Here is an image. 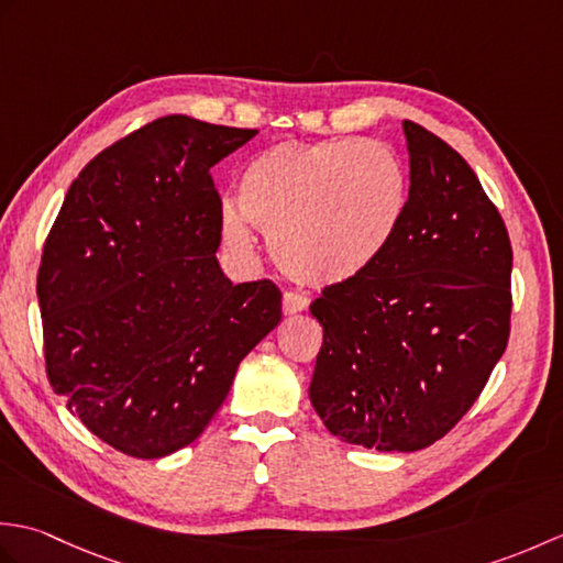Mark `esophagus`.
Wrapping results in <instances>:
<instances>
[{
  "instance_id": "obj_1",
  "label": "esophagus",
  "mask_w": 563,
  "mask_h": 563,
  "mask_svg": "<svg viewBox=\"0 0 563 563\" xmlns=\"http://www.w3.org/2000/svg\"><path fill=\"white\" fill-rule=\"evenodd\" d=\"M309 307V297L300 295V292H285L283 295V314L285 317H292V314H300Z\"/></svg>"
}]
</instances>
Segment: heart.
<instances>
[{
    "mask_svg": "<svg viewBox=\"0 0 563 563\" xmlns=\"http://www.w3.org/2000/svg\"><path fill=\"white\" fill-rule=\"evenodd\" d=\"M406 178L397 157L373 140L285 142L254 154L239 176V208L220 214L224 242L249 254L254 230L271 236L278 266L305 285L361 278L397 236Z\"/></svg>",
    "mask_w": 563,
    "mask_h": 563,
    "instance_id": "obj_1",
    "label": "heart"
}]
</instances>
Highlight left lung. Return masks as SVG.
<instances>
[{"label": "left lung", "mask_w": 563, "mask_h": 563, "mask_svg": "<svg viewBox=\"0 0 563 563\" xmlns=\"http://www.w3.org/2000/svg\"><path fill=\"white\" fill-rule=\"evenodd\" d=\"M409 200L361 278L329 285L309 401L351 445L416 452L472 409L510 331L512 251L479 178L448 142L404 121Z\"/></svg>", "instance_id": "8db88e82"}]
</instances>
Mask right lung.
<instances>
[{
    "label": "right lung",
    "instance_id": "obj_1",
    "mask_svg": "<svg viewBox=\"0 0 563 563\" xmlns=\"http://www.w3.org/2000/svg\"><path fill=\"white\" fill-rule=\"evenodd\" d=\"M258 130L166 115L71 181L38 268L45 367L93 435L130 457L190 445L239 363L280 324L271 280L222 273L210 169Z\"/></svg>",
    "mask_w": 563,
    "mask_h": 563
}]
</instances>
